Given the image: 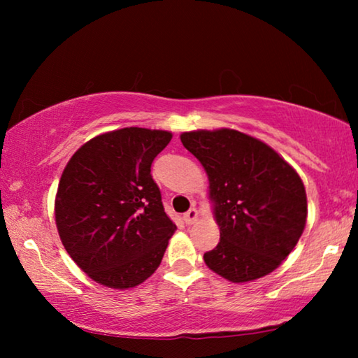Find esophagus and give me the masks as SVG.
<instances>
[{
    "mask_svg": "<svg viewBox=\"0 0 358 358\" xmlns=\"http://www.w3.org/2000/svg\"><path fill=\"white\" fill-rule=\"evenodd\" d=\"M183 220H185L186 224H189V226H191V224H194L199 220V211L196 208H191L189 211H187V213L183 215Z\"/></svg>",
    "mask_w": 358,
    "mask_h": 358,
    "instance_id": "esophagus-1",
    "label": "esophagus"
}]
</instances>
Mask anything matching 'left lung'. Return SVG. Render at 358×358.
<instances>
[{
	"label": "left lung",
	"instance_id": "8db88e82",
	"mask_svg": "<svg viewBox=\"0 0 358 358\" xmlns=\"http://www.w3.org/2000/svg\"><path fill=\"white\" fill-rule=\"evenodd\" d=\"M208 177L220 243L203 254L211 271L230 282L271 273L299 243L306 226L305 185L265 142L237 129H197L180 136Z\"/></svg>",
	"mask_w": 358,
	"mask_h": 358
}]
</instances>
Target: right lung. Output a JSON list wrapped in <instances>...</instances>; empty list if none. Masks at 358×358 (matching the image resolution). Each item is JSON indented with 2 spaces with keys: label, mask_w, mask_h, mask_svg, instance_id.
<instances>
[{
  "label": "right lung",
  "mask_w": 358,
  "mask_h": 358,
  "mask_svg": "<svg viewBox=\"0 0 358 358\" xmlns=\"http://www.w3.org/2000/svg\"><path fill=\"white\" fill-rule=\"evenodd\" d=\"M171 138V131L134 126L102 132L64 167L55 196L59 238L101 286L124 290L147 281L177 230L150 173Z\"/></svg>",
  "instance_id": "right-lung-1"
}]
</instances>
